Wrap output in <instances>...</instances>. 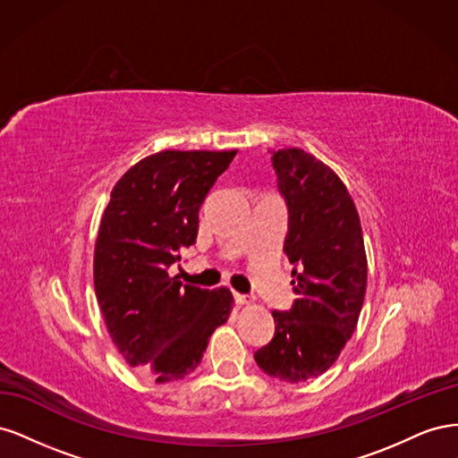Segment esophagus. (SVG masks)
<instances>
[{"mask_svg":"<svg viewBox=\"0 0 458 458\" xmlns=\"http://www.w3.org/2000/svg\"><path fill=\"white\" fill-rule=\"evenodd\" d=\"M234 300H237L239 303H242V306H250V303H254V296H250V294L234 293Z\"/></svg>","mask_w":458,"mask_h":458,"instance_id":"1","label":"esophagus"}]
</instances>
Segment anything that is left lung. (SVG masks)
<instances>
[{"label": "left lung", "instance_id": "left-lung-1", "mask_svg": "<svg viewBox=\"0 0 458 458\" xmlns=\"http://www.w3.org/2000/svg\"><path fill=\"white\" fill-rule=\"evenodd\" d=\"M288 208L284 248L294 276L288 311H273V340L254 353L273 378L306 382L336 361L357 327L367 256L355 204L340 177L301 148L271 155Z\"/></svg>", "mask_w": 458, "mask_h": 458}]
</instances>
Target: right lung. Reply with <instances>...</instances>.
Here are the masks:
<instances>
[{"label": "right lung", "mask_w": 458, "mask_h": 458, "mask_svg": "<svg viewBox=\"0 0 458 458\" xmlns=\"http://www.w3.org/2000/svg\"><path fill=\"white\" fill-rule=\"evenodd\" d=\"M237 150H162L137 162L110 192L95 242L93 281L122 357L158 384L187 377L233 296L170 276L197 242L199 210Z\"/></svg>", "instance_id": "right-lung-1"}]
</instances>
